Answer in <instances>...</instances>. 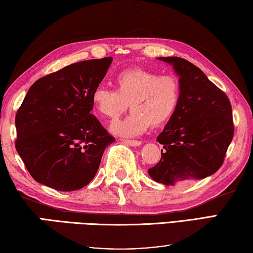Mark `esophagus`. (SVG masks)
I'll use <instances>...</instances> for the list:
<instances>
[{"mask_svg": "<svg viewBox=\"0 0 253 253\" xmlns=\"http://www.w3.org/2000/svg\"><path fill=\"white\" fill-rule=\"evenodd\" d=\"M123 142L127 144V145H130V146H139L142 144L141 141H136V139H126L124 138Z\"/></svg>", "mask_w": 253, "mask_h": 253, "instance_id": "esophagus-1", "label": "esophagus"}]
</instances>
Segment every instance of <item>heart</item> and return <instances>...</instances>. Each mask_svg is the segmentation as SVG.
Instances as JSON below:
<instances>
[{
  "instance_id": "heart-1",
  "label": "heart",
  "mask_w": 253,
  "mask_h": 253,
  "mask_svg": "<svg viewBox=\"0 0 253 253\" xmlns=\"http://www.w3.org/2000/svg\"><path fill=\"white\" fill-rule=\"evenodd\" d=\"M116 90L95 87L91 94L94 110L102 117L117 119L128 109L130 116L112 126L115 133L134 136L145 131L150 125L160 127L173 118L181 102V83L174 74L130 67L115 76Z\"/></svg>"
}]
</instances>
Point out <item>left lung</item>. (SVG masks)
Here are the masks:
<instances>
[{
  "instance_id": "8db88e82",
  "label": "left lung",
  "mask_w": 253,
  "mask_h": 253,
  "mask_svg": "<svg viewBox=\"0 0 253 253\" xmlns=\"http://www.w3.org/2000/svg\"><path fill=\"white\" fill-rule=\"evenodd\" d=\"M159 59L171 64L180 76L181 102L156 138L164 150L148 174L166 186L204 179L222 167L233 139L231 102L192 63L180 57Z\"/></svg>"
}]
</instances>
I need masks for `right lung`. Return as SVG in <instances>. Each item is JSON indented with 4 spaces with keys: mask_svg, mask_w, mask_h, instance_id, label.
Masks as SVG:
<instances>
[{
    "mask_svg": "<svg viewBox=\"0 0 253 253\" xmlns=\"http://www.w3.org/2000/svg\"><path fill=\"white\" fill-rule=\"evenodd\" d=\"M111 57L71 64L37 80L15 115V148L36 181L61 191L81 189L115 142L91 114V94Z\"/></svg>",
    "mask_w": 253,
    "mask_h": 253,
    "instance_id": "right-lung-1",
    "label": "right lung"
}]
</instances>
